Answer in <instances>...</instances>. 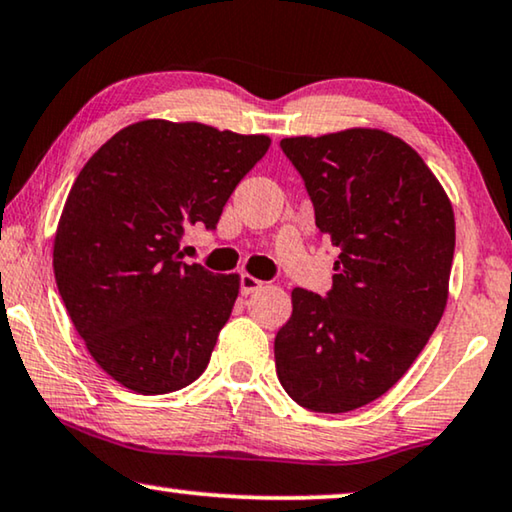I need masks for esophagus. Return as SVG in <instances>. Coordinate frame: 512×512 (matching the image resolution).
I'll list each match as a JSON object with an SVG mask.
<instances>
[{
    "label": "esophagus",
    "mask_w": 512,
    "mask_h": 512,
    "mask_svg": "<svg viewBox=\"0 0 512 512\" xmlns=\"http://www.w3.org/2000/svg\"><path fill=\"white\" fill-rule=\"evenodd\" d=\"M239 283H241V294H253V292H257V290H259V287L264 285L262 280L253 278V276H250V273H241Z\"/></svg>",
    "instance_id": "1"
}]
</instances>
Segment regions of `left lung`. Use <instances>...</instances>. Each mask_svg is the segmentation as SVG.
Masks as SVG:
<instances>
[{"label": "left lung", "instance_id": "1", "mask_svg": "<svg viewBox=\"0 0 512 512\" xmlns=\"http://www.w3.org/2000/svg\"><path fill=\"white\" fill-rule=\"evenodd\" d=\"M336 248L331 290H292L273 355L283 390L315 413L362 408L399 383L441 322L455 213L408 143L380 129L283 139Z\"/></svg>", "mask_w": 512, "mask_h": 512}]
</instances>
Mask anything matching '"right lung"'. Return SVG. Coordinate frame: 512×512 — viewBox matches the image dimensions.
Segmentation results:
<instances>
[{
  "instance_id": "add662e5",
  "label": "right lung",
  "mask_w": 512,
  "mask_h": 512,
  "mask_svg": "<svg viewBox=\"0 0 512 512\" xmlns=\"http://www.w3.org/2000/svg\"><path fill=\"white\" fill-rule=\"evenodd\" d=\"M269 146L262 134L143 120L78 174L55 234L57 290L90 355L127 390L167 394L204 373L239 276L185 264L181 239L190 225L215 229Z\"/></svg>"
}]
</instances>
